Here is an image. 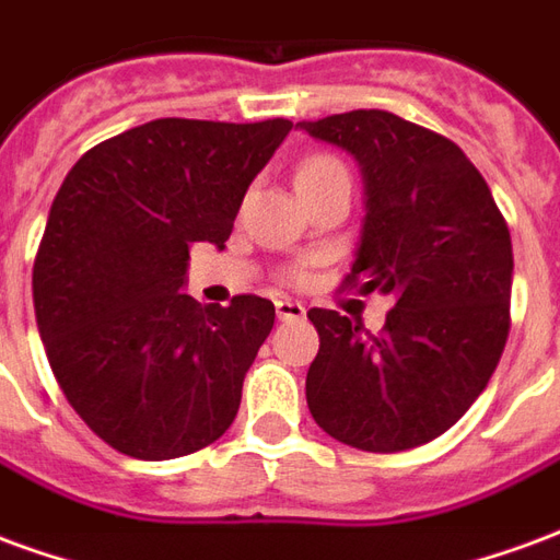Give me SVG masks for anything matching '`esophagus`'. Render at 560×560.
<instances>
[{
  "mask_svg": "<svg viewBox=\"0 0 560 560\" xmlns=\"http://www.w3.org/2000/svg\"><path fill=\"white\" fill-rule=\"evenodd\" d=\"M276 315H279V320H284V324H291V320H303L305 305L293 303V300H276Z\"/></svg>",
  "mask_w": 560,
  "mask_h": 560,
  "instance_id": "1",
  "label": "esophagus"
}]
</instances>
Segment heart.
<instances>
[{
    "label": "heart",
    "mask_w": 560,
    "mask_h": 560,
    "mask_svg": "<svg viewBox=\"0 0 560 560\" xmlns=\"http://www.w3.org/2000/svg\"><path fill=\"white\" fill-rule=\"evenodd\" d=\"M329 173H345L339 161L329 159V155H312V159H305L300 164V171H296V185L312 183L317 176H329Z\"/></svg>",
    "instance_id": "b5f03b06"
}]
</instances>
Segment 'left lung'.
I'll list each match as a JSON object with an SVG mask.
<instances>
[{"mask_svg":"<svg viewBox=\"0 0 560 560\" xmlns=\"http://www.w3.org/2000/svg\"><path fill=\"white\" fill-rule=\"evenodd\" d=\"M363 173L348 281L393 296L381 336L312 308L320 351L305 375L315 422L341 444L401 453L444 434L480 396L510 332L513 245L480 171L453 140L387 110L296 122Z\"/></svg>","mask_w":560,"mask_h":560,"instance_id":"1","label":"left lung"}]
</instances>
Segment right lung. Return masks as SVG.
<instances>
[{
	"label": "right lung",
	"instance_id": "add662e5",
	"mask_svg": "<svg viewBox=\"0 0 560 560\" xmlns=\"http://www.w3.org/2000/svg\"><path fill=\"white\" fill-rule=\"evenodd\" d=\"M291 128L152 119L68 171L32 269L35 320L68 405L119 453L179 458L231 429L276 305H200L188 248H224Z\"/></svg>",
	"mask_w": 560,
	"mask_h": 560
}]
</instances>
